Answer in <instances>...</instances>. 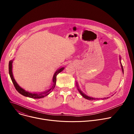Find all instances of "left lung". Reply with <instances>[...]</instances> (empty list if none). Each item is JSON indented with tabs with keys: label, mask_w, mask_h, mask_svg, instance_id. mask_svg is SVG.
Returning a JSON list of instances; mask_svg holds the SVG:
<instances>
[{
	"label": "left lung",
	"mask_w": 134,
	"mask_h": 134,
	"mask_svg": "<svg viewBox=\"0 0 134 134\" xmlns=\"http://www.w3.org/2000/svg\"><path fill=\"white\" fill-rule=\"evenodd\" d=\"M120 61H121V58H120ZM120 64H121V68H122V72H123V74H124V69H123V67H122V65H121V62H120ZM76 84H77V85H76V86H77V89H78L79 92H80V94L82 95L83 98H84L85 99H87V100H92H92H99V99H95V98H92V97H90L87 96V95H86L84 93H83V92L81 91V90H80L78 84H77V83H76ZM108 98H109L108 97V98H104L101 99H102V100H105V99H108Z\"/></svg>",
	"instance_id": "1"
}]
</instances>
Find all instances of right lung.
Here are the masks:
<instances>
[{
  "mask_svg": "<svg viewBox=\"0 0 134 134\" xmlns=\"http://www.w3.org/2000/svg\"><path fill=\"white\" fill-rule=\"evenodd\" d=\"M13 60H12L9 61V75H10V79L12 81V82H13L16 90L18 91V93H20L21 94L24 95V96L26 97H29V98H33V99L43 98L46 97L47 95H48L50 93L51 91L54 88V87H55V83H56L57 75H58L59 72L62 71L65 68L64 67L60 68L59 69H58L54 72V74L53 75V79H52L53 84H52V86L51 87V88L50 89H49L47 91H45V92L41 93H31V92H29L28 91H26L25 90H24L23 88H22V87H21L20 86H19L18 84L15 81V79L13 77V72H12V64H13Z\"/></svg>",
  "mask_w": 134,
  "mask_h": 134,
  "instance_id": "1",
  "label": "right lung"
}]
</instances>
